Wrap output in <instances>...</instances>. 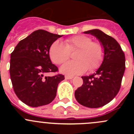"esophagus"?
<instances>
[{
    "instance_id": "esophagus-1",
    "label": "esophagus",
    "mask_w": 134,
    "mask_h": 134,
    "mask_svg": "<svg viewBox=\"0 0 134 134\" xmlns=\"http://www.w3.org/2000/svg\"><path fill=\"white\" fill-rule=\"evenodd\" d=\"M65 79L70 80V79H72V78H73V76H67L66 75L65 76Z\"/></svg>"
}]
</instances>
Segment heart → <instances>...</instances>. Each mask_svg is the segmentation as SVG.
<instances>
[{"mask_svg":"<svg viewBox=\"0 0 134 134\" xmlns=\"http://www.w3.org/2000/svg\"><path fill=\"white\" fill-rule=\"evenodd\" d=\"M76 61H70L62 66L60 71L67 75H81L90 69V71L98 69L104 58V48L99 41H92L86 35H77L69 37L65 44L59 40L52 43L49 48V56L55 64L60 65L69 59L71 52L77 51Z\"/></svg>","mask_w":134,"mask_h":134,"instance_id":"b5f03b06","label":"heart"}]
</instances>
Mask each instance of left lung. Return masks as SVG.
I'll return each mask as SVG.
<instances>
[{
    "mask_svg": "<svg viewBox=\"0 0 134 134\" xmlns=\"http://www.w3.org/2000/svg\"><path fill=\"white\" fill-rule=\"evenodd\" d=\"M84 33L95 36L102 43L104 58L95 73L82 76L83 84L76 90L75 96L82 106L97 108L109 103L119 91L125 70V56L118 42L100 30Z\"/></svg>",
    "mask_w": 134,
    "mask_h": 134,
    "instance_id": "1",
    "label": "left lung"
}]
</instances>
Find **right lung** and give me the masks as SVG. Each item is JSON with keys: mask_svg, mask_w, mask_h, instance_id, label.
I'll return each mask as SVG.
<instances>
[{"mask_svg": "<svg viewBox=\"0 0 134 134\" xmlns=\"http://www.w3.org/2000/svg\"><path fill=\"white\" fill-rule=\"evenodd\" d=\"M62 36L38 30L21 40L11 54L9 73L15 93L23 102L31 107L51 103L56 96L58 83L65 79L56 72L58 69L49 56L52 43Z\"/></svg>", "mask_w": 134, "mask_h": 134, "instance_id": "1", "label": "right lung"}]
</instances>
